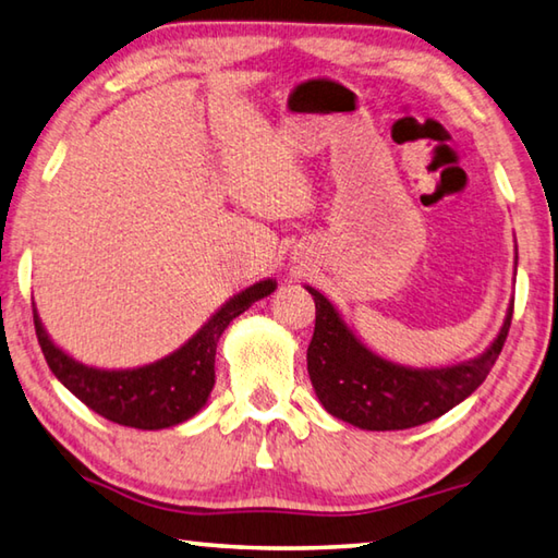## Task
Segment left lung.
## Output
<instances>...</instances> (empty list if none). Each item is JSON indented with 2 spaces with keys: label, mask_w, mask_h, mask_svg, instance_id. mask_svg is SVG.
<instances>
[{
  "label": "left lung",
  "mask_w": 558,
  "mask_h": 558,
  "mask_svg": "<svg viewBox=\"0 0 558 558\" xmlns=\"http://www.w3.org/2000/svg\"><path fill=\"white\" fill-rule=\"evenodd\" d=\"M308 294L316 301V328L306 355L311 385L328 414L367 432H402L461 404L500 357L512 324L510 308L495 343L471 363L412 369L369 353L324 294L311 287Z\"/></svg>",
  "instance_id": "1"
}]
</instances>
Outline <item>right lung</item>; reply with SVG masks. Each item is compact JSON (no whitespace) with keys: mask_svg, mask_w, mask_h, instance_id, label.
Returning a JSON list of instances; mask_svg holds the SVG:
<instances>
[{"mask_svg":"<svg viewBox=\"0 0 558 558\" xmlns=\"http://www.w3.org/2000/svg\"><path fill=\"white\" fill-rule=\"evenodd\" d=\"M274 287L277 284L267 279L244 289L181 350L159 363L136 369H95L75 363L51 343L41 320L34 314L36 338L51 373L93 412L120 426L144 428V432L169 428L191 418L208 402L215 385V348H218L222 330L254 301L271 294Z\"/></svg>","mask_w":558,"mask_h":558,"instance_id":"add662e5","label":"right lung"}]
</instances>
